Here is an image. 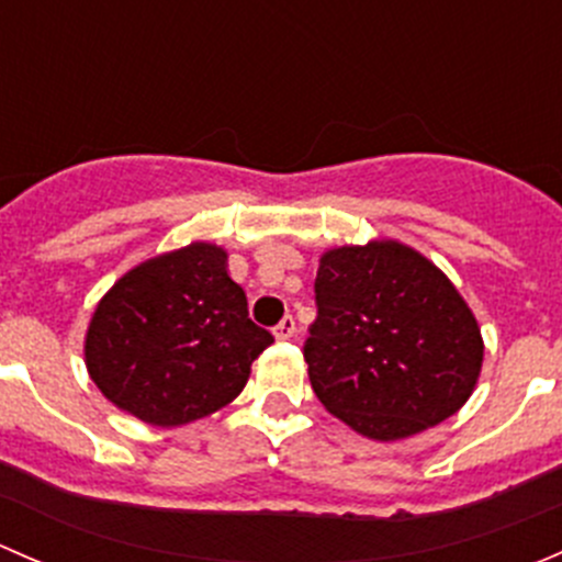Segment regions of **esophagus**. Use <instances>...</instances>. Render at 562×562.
Segmentation results:
<instances>
[{
    "instance_id": "obj_1",
    "label": "esophagus",
    "mask_w": 562,
    "mask_h": 562,
    "mask_svg": "<svg viewBox=\"0 0 562 562\" xmlns=\"http://www.w3.org/2000/svg\"><path fill=\"white\" fill-rule=\"evenodd\" d=\"M293 334H296V321H293V315H285L274 326V337L277 339H291Z\"/></svg>"
}]
</instances>
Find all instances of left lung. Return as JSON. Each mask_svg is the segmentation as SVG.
Here are the masks:
<instances>
[{
	"mask_svg": "<svg viewBox=\"0 0 562 562\" xmlns=\"http://www.w3.org/2000/svg\"><path fill=\"white\" fill-rule=\"evenodd\" d=\"M304 361L331 416L381 443L451 418L484 364L479 321L454 282L394 239L331 247L315 280Z\"/></svg>",
	"mask_w": 562,
	"mask_h": 562,
	"instance_id": "1",
	"label": "left lung"
}]
</instances>
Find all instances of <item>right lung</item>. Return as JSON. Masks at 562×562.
Masks as SVG:
<instances>
[{"instance_id": "add662e5", "label": "right lung", "mask_w": 562, "mask_h": 562, "mask_svg": "<svg viewBox=\"0 0 562 562\" xmlns=\"http://www.w3.org/2000/svg\"><path fill=\"white\" fill-rule=\"evenodd\" d=\"M271 342L249 321L228 252L192 241L113 282L89 321L83 361L108 402L168 429L234 402Z\"/></svg>"}]
</instances>
